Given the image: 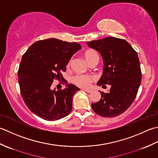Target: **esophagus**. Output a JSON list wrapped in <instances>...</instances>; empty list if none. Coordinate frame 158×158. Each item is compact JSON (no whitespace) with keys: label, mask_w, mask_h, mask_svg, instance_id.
I'll return each instance as SVG.
<instances>
[{"label":"esophagus","mask_w":158,"mask_h":158,"mask_svg":"<svg viewBox=\"0 0 158 158\" xmlns=\"http://www.w3.org/2000/svg\"><path fill=\"white\" fill-rule=\"evenodd\" d=\"M82 91H86L87 93H91L92 92V90H90V89H82Z\"/></svg>","instance_id":"34e87169"}]
</instances>
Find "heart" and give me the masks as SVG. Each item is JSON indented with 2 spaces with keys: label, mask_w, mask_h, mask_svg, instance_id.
I'll return each mask as SVG.
<instances>
[{
  "label": "heart",
  "mask_w": 158,
  "mask_h": 158,
  "mask_svg": "<svg viewBox=\"0 0 158 158\" xmlns=\"http://www.w3.org/2000/svg\"><path fill=\"white\" fill-rule=\"evenodd\" d=\"M95 56H98V54L93 50H86L85 52V57L86 60L89 63L93 58ZM70 65V62L68 63V66ZM95 80V77L93 76L89 75H82L78 74L73 77L72 82L75 84L76 85L80 86V87H89L91 85V84Z\"/></svg>",
  "instance_id": "obj_1"
}]
</instances>
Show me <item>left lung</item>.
<instances>
[{
	"label": "left lung",
	"mask_w": 158,
	"mask_h": 158,
	"mask_svg": "<svg viewBox=\"0 0 158 158\" xmlns=\"http://www.w3.org/2000/svg\"><path fill=\"white\" fill-rule=\"evenodd\" d=\"M101 54L104 70L98 85H110V91H100L102 98L91 106L95 113L104 117L121 114L132 104L141 82L140 61L137 52L122 39L108 37L86 42Z\"/></svg>",
	"instance_id": "obj_1"
}]
</instances>
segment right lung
<instances>
[{"label": "right lung", "mask_w": 158, "mask_h": 158, "mask_svg": "<svg viewBox=\"0 0 158 158\" xmlns=\"http://www.w3.org/2000/svg\"><path fill=\"white\" fill-rule=\"evenodd\" d=\"M80 49L76 42L50 38L36 41L23 54L18 72L20 93L28 108L39 117L56 121L72 111L73 96L80 89L69 84L56 91L52 85L54 79H63L61 72Z\"/></svg>", "instance_id": "obj_1"}]
</instances>
